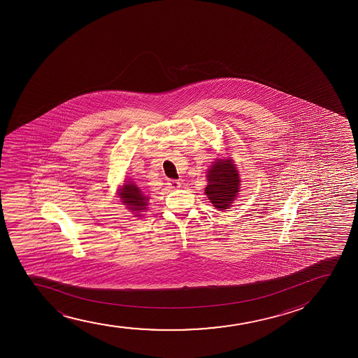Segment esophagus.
Returning <instances> with one entry per match:
<instances>
[{
	"mask_svg": "<svg viewBox=\"0 0 358 358\" xmlns=\"http://www.w3.org/2000/svg\"><path fill=\"white\" fill-rule=\"evenodd\" d=\"M167 185H169L171 189H179V187H180V182H179V180H169Z\"/></svg>",
	"mask_w": 358,
	"mask_h": 358,
	"instance_id": "esophagus-1",
	"label": "esophagus"
}]
</instances>
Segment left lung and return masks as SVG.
<instances>
[{"label": "left lung", "mask_w": 358, "mask_h": 358, "mask_svg": "<svg viewBox=\"0 0 358 358\" xmlns=\"http://www.w3.org/2000/svg\"><path fill=\"white\" fill-rule=\"evenodd\" d=\"M206 194L216 209H229L240 192V178L231 159H220L206 172Z\"/></svg>", "instance_id": "left-lung-1"}]
</instances>
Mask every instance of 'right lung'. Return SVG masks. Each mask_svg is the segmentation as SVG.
<instances>
[{"label":"right lung","mask_w":358,"mask_h":358,"mask_svg":"<svg viewBox=\"0 0 358 358\" xmlns=\"http://www.w3.org/2000/svg\"><path fill=\"white\" fill-rule=\"evenodd\" d=\"M118 194L120 201L124 206H127L130 211H134L136 217L142 216L141 213L147 210L149 197L141 191L140 187L136 185L134 181H125V184L118 189Z\"/></svg>","instance_id":"add662e5"}]
</instances>
